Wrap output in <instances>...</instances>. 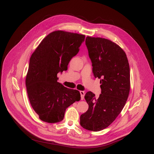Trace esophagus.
Listing matches in <instances>:
<instances>
[{"mask_svg":"<svg viewBox=\"0 0 154 154\" xmlns=\"http://www.w3.org/2000/svg\"><path fill=\"white\" fill-rule=\"evenodd\" d=\"M80 96H81V100H84V96H85V92L84 91H80Z\"/></svg>","mask_w":154,"mask_h":154,"instance_id":"34e87169","label":"esophagus"}]
</instances>
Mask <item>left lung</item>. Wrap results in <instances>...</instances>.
Returning <instances> with one entry per match:
<instances>
[{"label":"left lung","instance_id":"left-lung-1","mask_svg":"<svg viewBox=\"0 0 154 154\" xmlns=\"http://www.w3.org/2000/svg\"><path fill=\"white\" fill-rule=\"evenodd\" d=\"M85 45L95 78L100 79L101 94L98 99L87 92L88 105L80 116V124L87 130L97 132L109 126L123 109L130 91V67L125 52L106 38L87 37Z\"/></svg>","mask_w":154,"mask_h":154}]
</instances>
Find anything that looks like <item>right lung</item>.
I'll use <instances>...</instances> for the list:
<instances>
[{"mask_svg":"<svg viewBox=\"0 0 154 154\" xmlns=\"http://www.w3.org/2000/svg\"><path fill=\"white\" fill-rule=\"evenodd\" d=\"M84 40V35L54 31L42 40L30 57L26 79L27 95L32 107L44 122H60L66 109L80 100L79 91L62 85L57 75L67 70Z\"/></svg>","mask_w":154,"mask_h":154,"instance_id":"add662e5","label":"right lung"}]
</instances>
